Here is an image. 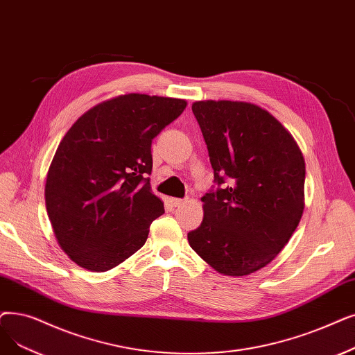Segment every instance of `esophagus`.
Wrapping results in <instances>:
<instances>
[{
	"label": "esophagus",
	"mask_w": 355,
	"mask_h": 355,
	"mask_svg": "<svg viewBox=\"0 0 355 355\" xmlns=\"http://www.w3.org/2000/svg\"><path fill=\"white\" fill-rule=\"evenodd\" d=\"M171 203L174 207H178V206L186 203V198H171Z\"/></svg>",
	"instance_id": "34e87169"
}]
</instances>
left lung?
Returning a JSON list of instances; mask_svg holds the SVG:
<instances>
[{"mask_svg":"<svg viewBox=\"0 0 355 355\" xmlns=\"http://www.w3.org/2000/svg\"><path fill=\"white\" fill-rule=\"evenodd\" d=\"M218 189L202 197L205 218L189 243L225 275L266 267L304 209V159L290 132L259 105L206 100L191 105Z\"/></svg>","mask_w":355,"mask_h":355,"instance_id":"1","label":"left lung"}]
</instances>
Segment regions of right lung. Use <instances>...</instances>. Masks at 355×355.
<instances>
[{"instance_id": "add662e5", "label": "right lung", "mask_w": 355, "mask_h": 355, "mask_svg": "<svg viewBox=\"0 0 355 355\" xmlns=\"http://www.w3.org/2000/svg\"><path fill=\"white\" fill-rule=\"evenodd\" d=\"M180 98L125 94L76 120L60 141L44 186L60 248L80 267L107 271L145 245L164 203L152 193L150 145L186 109Z\"/></svg>"}]
</instances>
